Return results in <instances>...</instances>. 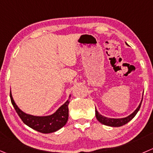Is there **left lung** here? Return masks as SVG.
<instances>
[{
    "mask_svg": "<svg viewBox=\"0 0 153 153\" xmlns=\"http://www.w3.org/2000/svg\"><path fill=\"white\" fill-rule=\"evenodd\" d=\"M142 100H143V97H142L141 102H140V105H139L138 107L136 108L135 111H134L132 114H131L130 115H128V117H123V118H117L116 119V118L106 117L102 116V114H99L96 108V119H97L98 121H99V122H100L101 123L104 124V125H105V126H111V127L122 126L128 123L129 121H131V120H132L133 118L135 117V115L137 114V113L138 112L139 109H140V105H141V103H142Z\"/></svg>",
    "mask_w": 153,
    "mask_h": 153,
    "instance_id": "left-lung-1",
    "label": "left lung"
}]
</instances>
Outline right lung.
Returning <instances> with one entry per match:
<instances>
[{"label":"right lung","mask_w":153,"mask_h":153,"mask_svg":"<svg viewBox=\"0 0 153 153\" xmlns=\"http://www.w3.org/2000/svg\"><path fill=\"white\" fill-rule=\"evenodd\" d=\"M71 96H69L70 98ZM10 99L12 105L14 107L16 113L22 119L23 123L27 126L39 132L48 134L60 129L66 124L69 118V100H67L63 105L60 107L54 114L48 116H33L23 112L13 100L10 90Z\"/></svg>","instance_id":"add662e5"}]
</instances>
